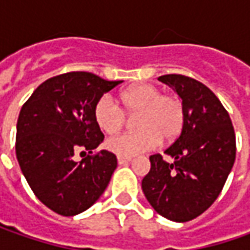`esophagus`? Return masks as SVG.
<instances>
[{
	"label": "esophagus",
	"mask_w": 250,
	"mask_h": 250,
	"mask_svg": "<svg viewBox=\"0 0 250 250\" xmlns=\"http://www.w3.org/2000/svg\"><path fill=\"white\" fill-rule=\"evenodd\" d=\"M117 160H118V164H120V166L128 164V163H130V161H132V159H130V157H122V156H118V157H117Z\"/></svg>",
	"instance_id": "obj_1"
}]
</instances>
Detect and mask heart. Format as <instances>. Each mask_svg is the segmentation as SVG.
Segmentation results:
<instances>
[{
  "label": "heart",
  "mask_w": 250,
  "mask_h": 250,
  "mask_svg": "<svg viewBox=\"0 0 250 250\" xmlns=\"http://www.w3.org/2000/svg\"><path fill=\"white\" fill-rule=\"evenodd\" d=\"M118 105L108 96L96 101L93 115L103 132L114 135L120 132L128 115H135L133 125L138 128L105 142L107 149L122 156L133 157L147 151L163 142H172L181 135L185 125V105L177 94H161L157 86L139 83L122 90Z\"/></svg>",
  "instance_id": "obj_1"
}]
</instances>
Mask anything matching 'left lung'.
I'll return each mask as SVG.
<instances>
[{"instance_id": "obj_1", "label": "left lung", "mask_w": 250, "mask_h": 250, "mask_svg": "<svg viewBox=\"0 0 250 250\" xmlns=\"http://www.w3.org/2000/svg\"><path fill=\"white\" fill-rule=\"evenodd\" d=\"M159 81L177 91L185 105V125L164 153L150 156L142 189L151 207L171 221L187 223L214 203L235 161V133L221 101L203 83L184 75Z\"/></svg>"}]
</instances>
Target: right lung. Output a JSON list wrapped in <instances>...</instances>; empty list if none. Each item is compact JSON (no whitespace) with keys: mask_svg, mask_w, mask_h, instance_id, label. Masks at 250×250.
Returning a JSON list of instances; mask_svg holds the SVG:
<instances>
[{"mask_svg":"<svg viewBox=\"0 0 250 250\" xmlns=\"http://www.w3.org/2000/svg\"><path fill=\"white\" fill-rule=\"evenodd\" d=\"M122 81L90 72H69L43 82L26 101L16 125V159L37 199L65 217L93 206L110 184L117 157L93 153L104 140L93 108Z\"/></svg>","mask_w":250,"mask_h":250,"instance_id":"right-lung-1","label":"right lung"}]
</instances>
